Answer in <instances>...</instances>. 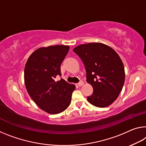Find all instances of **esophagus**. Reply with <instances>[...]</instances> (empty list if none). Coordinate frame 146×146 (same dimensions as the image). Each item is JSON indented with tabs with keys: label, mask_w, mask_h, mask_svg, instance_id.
I'll return each instance as SVG.
<instances>
[{
	"label": "esophagus",
	"mask_w": 146,
	"mask_h": 146,
	"mask_svg": "<svg viewBox=\"0 0 146 146\" xmlns=\"http://www.w3.org/2000/svg\"><path fill=\"white\" fill-rule=\"evenodd\" d=\"M83 84H84V82H83L82 81L80 82L79 83H78V86H82Z\"/></svg>",
	"instance_id": "esophagus-1"
}]
</instances>
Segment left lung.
I'll return each mask as SVG.
<instances>
[{
	"mask_svg": "<svg viewBox=\"0 0 146 146\" xmlns=\"http://www.w3.org/2000/svg\"><path fill=\"white\" fill-rule=\"evenodd\" d=\"M73 50L82 60L86 81L93 87V94L88 97V101L100 108L112 104L125 82L124 66L117 53L101 43L82 44Z\"/></svg>",
	"mask_w": 146,
	"mask_h": 146,
	"instance_id": "left-lung-1",
	"label": "left lung"
}]
</instances>
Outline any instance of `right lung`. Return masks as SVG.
<instances>
[{"instance_id":"1","label":"right lung","mask_w":146,"mask_h":146,"mask_svg":"<svg viewBox=\"0 0 146 146\" xmlns=\"http://www.w3.org/2000/svg\"><path fill=\"white\" fill-rule=\"evenodd\" d=\"M69 50L68 45L41 47L29 56L24 71L25 84L32 100L41 110L50 114L63 112L71 103L75 86L61 76L60 66Z\"/></svg>"}]
</instances>
